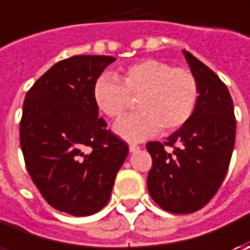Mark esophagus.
<instances>
[{
    "label": "esophagus",
    "mask_w": 250,
    "mask_h": 250,
    "mask_svg": "<svg viewBox=\"0 0 250 250\" xmlns=\"http://www.w3.org/2000/svg\"><path fill=\"white\" fill-rule=\"evenodd\" d=\"M139 149H140V147L138 146V145H136V143H130V145H129V151H130V153H135V151H138Z\"/></svg>",
    "instance_id": "obj_1"
}]
</instances>
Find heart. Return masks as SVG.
<instances>
[{
	"mask_svg": "<svg viewBox=\"0 0 250 250\" xmlns=\"http://www.w3.org/2000/svg\"><path fill=\"white\" fill-rule=\"evenodd\" d=\"M96 107L108 118L118 120L138 99L139 112L125 117L114 126L126 140H142L163 132H172L192 118L199 103L196 76L185 68L147 58L124 68L118 79L101 73L91 89Z\"/></svg>",
	"mask_w": 250,
	"mask_h": 250,
	"instance_id": "b5f03b06",
	"label": "heart"
}]
</instances>
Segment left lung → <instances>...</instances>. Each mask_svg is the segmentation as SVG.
<instances>
[{
    "instance_id": "obj_1",
    "label": "left lung",
    "mask_w": 250,
    "mask_h": 250,
    "mask_svg": "<svg viewBox=\"0 0 250 250\" xmlns=\"http://www.w3.org/2000/svg\"><path fill=\"white\" fill-rule=\"evenodd\" d=\"M184 54L199 83L195 114L167 142L146 145L153 160L147 175L150 196L174 214L197 211L213 199L235 145L234 103L226 83L196 57L185 50Z\"/></svg>"
}]
</instances>
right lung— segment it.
I'll return each instance as SVG.
<instances>
[{
	"label": "right lung",
	"mask_w": 250,
	"mask_h": 250,
	"mask_svg": "<svg viewBox=\"0 0 250 250\" xmlns=\"http://www.w3.org/2000/svg\"><path fill=\"white\" fill-rule=\"evenodd\" d=\"M108 55H73L51 66L27 91L21 147L27 172L45 202L90 216L107 205L128 145L99 118L91 89L114 62Z\"/></svg>",
	"instance_id": "right-lung-1"
}]
</instances>
